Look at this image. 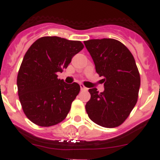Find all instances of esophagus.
I'll list each match as a JSON object with an SVG mask.
<instances>
[{"label": "esophagus", "mask_w": 160, "mask_h": 160, "mask_svg": "<svg viewBox=\"0 0 160 160\" xmlns=\"http://www.w3.org/2000/svg\"><path fill=\"white\" fill-rule=\"evenodd\" d=\"M80 87H81V90H82V91H87L88 90L87 87H85V86L83 84H80Z\"/></svg>", "instance_id": "34e87169"}]
</instances>
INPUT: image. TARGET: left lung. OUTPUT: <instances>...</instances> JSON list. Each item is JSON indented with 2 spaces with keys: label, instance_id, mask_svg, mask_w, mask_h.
<instances>
[{
  "label": "left lung",
  "instance_id": "8db88e82",
  "mask_svg": "<svg viewBox=\"0 0 160 160\" xmlns=\"http://www.w3.org/2000/svg\"><path fill=\"white\" fill-rule=\"evenodd\" d=\"M84 44L96 72L104 77L103 92L89 90L86 111L98 125L116 128L128 118L138 100L140 75L135 58L122 42L112 38L91 39Z\"/></svg>",
  "mask_w": 160,
  "mask_h": 160
}]
</instances>
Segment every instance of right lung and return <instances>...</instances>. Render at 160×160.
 Here are the masks:
<instances>
[{
    "mask_svg": "<svg viewBox=\"0 0 160 160\" xmlns=\"http://www.w3.org/2000/svg\"><path fill=\"white\" fill-rule=\"evenodd\" d=\"M84 48L79 41L42 37L24 56L17 79L22 110L40 127L56 125L66 118L72 102L80 91L78 83L66 84L58 78L72 58Z\"/></svg>",
    "mask_w": 160,
    "mask_h": 160,
    "instance_id": "obj_1",
    "label": "right lung"
}]
</instances>
